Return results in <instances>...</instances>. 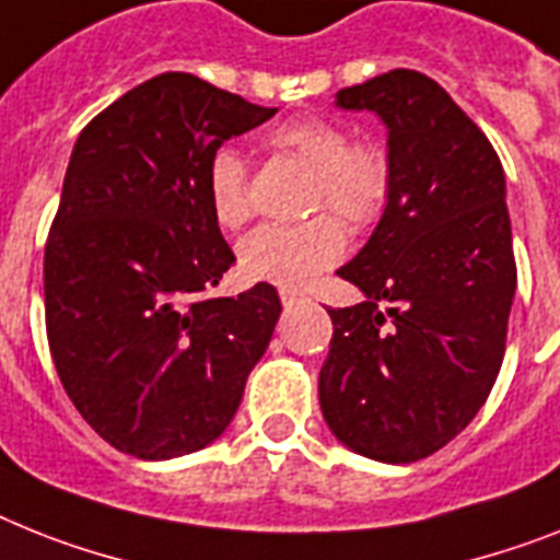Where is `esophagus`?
<instances>
[{
    "instance_id": "1",
    "label": "esophagus",
    "mask_w": 560,
    "mask_h": 560,
    "mask_svg": "<svg viewBox=\"0 0 560 560\" xmlns=\"http://www.w3.org/2000/svg\"><path fill=\"white\" fill-rule=\"evenodd\" d=\"M280 300H283V306L291 308L298 306V303H306V294H300V291H291V289H280Z\"/></svg>"
}]
</instances>
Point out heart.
<instances>
[{"label":"heart","mask_w":560,"mask_h":560,"mask_svg":"<svg viewBox=\"0 0 560 560\" xmlns=\"http://www.w3.org/2000/svg\"><path fill=\"white\" fill-rule=\"evenodd\" d=\"M269 145L312 168L306 208L329 214L298 225H262L248 234L240 243V271L280 289H306L343 257L341 219L352 231H366L383 217L392 194L389 154L372 140H349L343 125L320 117L275 125ZM206 194L223 229H240L252 220L248 163L234 145L214 148L208 156Z\"/></svg>","instance_id":"obj_1"}]
</instances>
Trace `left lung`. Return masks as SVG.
<instances>
[{
	"mask_svg": "<svg viewBox=\"0 0 560 560\" xmlns=\"http://www.w3.org/2000/svg\"><path fill=\"white\" fill-rule=\"evenodd\" d=\"M389 128L392 194L337 275L366 300L329 308L323 418L340 443L412 464L460 435L501 372L518 283L495 148L427 73L397 68L337 91Z\"/></svg>",
	"mask_w": 560,
	"mask_h": 560,
	"instance_id": "8db88e82",
	"label": "left lung"
}]
</instances>
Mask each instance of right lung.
Listing matches in <instances>:
<instances>
[{
    "label": "right lung",
    "instance_id": "add662e5",
    "mask_svg": "<svg viewBox=\"0 0 560 560\" xmlns=\"http://www.w3.org/2000/svg\"><path fill=\"white\" fill-rule=\"evenodd\" d=\"M277 108L160 73L82 128L45 243V329L96 435L142 460L223 435L269 349L280 298H211L234 252L206 194L214 148Z\"/></svg>",
    "mask_w": 560,
    "mask_h": 560
}]
</instances>
